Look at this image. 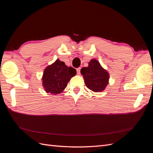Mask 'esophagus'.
<instances>
[{"label":"esophagus","instance_id":"obj_1","mask_svg":"<svg viewBox=\"0 0 153 153\" xmlns=\"http://www.w3.org/2000/svg\"><path fill=\"white\" fill-rule=\"evenodd\" d=\"M80 69H81V68H78L76 69V72H77L78 75H80Z\"/></svg>","mask_w":153,"mask_h":153}]
</instances>
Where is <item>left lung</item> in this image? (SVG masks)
I'll return each mask as SVG.
<instances>
[{
	"instance_id": "1",
	"label": "left lung",
	"mask_w": 153,
	"mask_h": 153,
	"mask_svg": "<svg viewBox=\"0 0 153 153\" xmlns=\"http://www.w3.org/2000/svg\"><path fill=\"white\" fill-rule=\"evenodd\" d=\"M87 67L82 68L80 73L88 89L95 92H102L108 84V72L96 59H91Z\"/></svg>"
}]
</instances>
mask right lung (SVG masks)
<instances>
[{"label":"right lung","mask_w":153,"mask_h":153,"mask_svg":"<svg viewBox=\"0 0 153 153\" xmlns=\"http://www.w3.org/2000/svg\"><path fill=\"white\" fill-rule=\"evenodd\" d=\"M76 74L75 69L68 67L64 62L57 59L44 70L42 84L45 91L52 94H61Z\"/></svg>","instance_id":"1"}]
</instances>
